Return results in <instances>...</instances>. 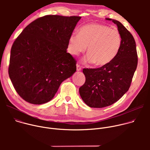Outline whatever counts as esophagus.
<instances>
[{
	"label": "esophagus",
	"instance_id": "esophagus-1",
	"mask_svg": "<svg viewBox=\"0 0 150 150\" xmlns=\"http://www.w3.org/2000/svg\"><path fill=\"white\" fill-rule=\"evenodd\" d=\"M81 70V67L79 65H76V71H80Z\"/></svg>",
	"mask_w": 150,
	"mask_h": 150
}]
</instances>
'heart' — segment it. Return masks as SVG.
<instances>
[{"label": "heart", "mask_w": 150, "mask_h": 150, "mask_svg": "<svg viewBox=\"0 0 150 150\" xmlns=\"http://www.w3.org/2000/svg\"><path fill=\"white\" fill-rule=\"evenodd\" d=\"M122 43L119 31L103 24L92 23L82 27L69 38L68 50L78 55L87 48L88 54L84 61L103 67L110 63L117 54Z\"/></svg>", "instance_id": "heart-1"}]
</instances>
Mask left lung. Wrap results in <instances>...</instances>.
Wrapping results in <instances>:
<instances>
[{
    "mask_svg": "<svg viewBox=\"0 0 150 150\" xmlns=\"http://www.w3.org/2000/svg\"><path fill=\"white\" fill-rule=\"evenodd\" d=\"M122 37L119 51L107 65L83 69L85 82L79 89L84 103L90 108H102L118 101L129 90L137 67L138 56L134 37L119 21L110 18Z\"/></svg>",
    "mask_w": 150,
    "mask_h": 150,
    "instance_id": "8db88e82",
    "label": "left lung"
}]
</instances>
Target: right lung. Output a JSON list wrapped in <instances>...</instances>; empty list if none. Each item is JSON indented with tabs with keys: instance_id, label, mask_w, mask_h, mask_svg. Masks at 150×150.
I'll use <instances>...</instances> for the list:
<instances>
[{
	"instance_id": "add662e5",
	"label": "right lung",
	"mask_w": 150,
	"mask_h": 150,
	"mask_svg": "<svg viewBox=\"0 0 150 150\" xmlns=\"http://www.w3.org/2000/svg\"><path fill=\"white\" fill-rule=\"evenodd\" d=\"M81 16L46 15L27 25L11 48L9 75L19 96L34 104L50 101L61 83L76 72L67 53Z\"/></svg>"
}]
</instances>
